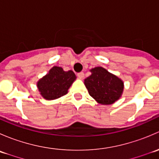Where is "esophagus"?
Wrapping results in <instances>:
<instances>
[{
  "label": "esophagus",
  "mask_w": 159,
  "mask_h": 159,
  "mask_svg": "<svg viewBox=\"0 0 159 159\" xmlns=\"http://www.w3.org/2000/svg\"><path fill=\"white\" fill-rule=\"evenodd\" d=\"M78 77L79 78H81V79H82V78H84V74L83 73V72H80V73L78 74Z\"/></svg>",
  "instance_id": "esophagus-1"
}]
</instances>
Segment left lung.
Listing matches in <instances>:
<instances>
[{"mask_svg": "<svg viewBox=\"0 0 159 159\" xmlns=\"http://www.w3.org/2000/svg\"><path fill=\"white\" fill-rule=\"evenodd\" d=\"M90 71L91 75L84 79V85L98 103L111 105L121 98L124 90L122 80L102 67H96Z\"/></svg>", "mask_w": 159, "mask_h": 159, "instance_id": "8db88e82", "label": "left lung"}]
</instances>
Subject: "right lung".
Wrapping results in <instances>:
<instances>
[{
	"instance_id": "obj_1",
	"label": "right lung",
	"mask_w": 159,
	"mask_h": 159,
	"mask_svg": "<svg viewBox=\"0 0 159 159\" xmlns=\"http://www.w3.org/2000/svg\"><path fill=\"white\" fill-rule=\"evenodd\" d=\"M76 79L72 70L65 71L61 67L54 66L48 73L39 80L37 87L46 100H54L65 95Z\"/></svg>"
}]
</instances>
